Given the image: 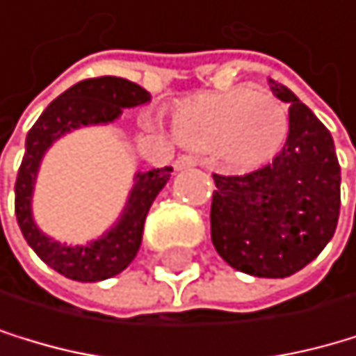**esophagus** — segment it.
Returning a JSON list of instances; mask_svg holds the SVG:
<instances>
[{
  "instance_id": "34e87169",
  "label": "esophagus",
  "mask_w": 356,
  "mask_h": 356,
  "mask_svg": "<svg viewBox=\"0 0 356 356\" xmlns=\"http://www.w3.org/2000/svg\"><path fill=\"white\" fill-rule=\"evenodd\" d=\"M190 166H197V157L195 155H179L175 159V168L177 170H184V168H190Z\"/></svg>"
}]
</instances>
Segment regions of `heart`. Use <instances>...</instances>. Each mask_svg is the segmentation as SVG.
<instances>
[{"instance_id":"1","label":"heart","mask_w":356,"mask_h":356,"mask_svg":"<svg viewBox=\"0 0 356 356\" xmlns=\"http://www.w3.org/2000/svg\"><path fill=\"white\" fill-rule=\"evenodd\" d=\"M172 127L177 138L188 146L221 151L238 166H256L282 148L289 113L275 96L236 87L177 104Z\"/></svg>"}]
</instances>
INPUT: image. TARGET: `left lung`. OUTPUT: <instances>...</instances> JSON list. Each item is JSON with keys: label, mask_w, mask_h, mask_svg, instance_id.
<instances>
[{"label": "left lung", "mask_w": 356, "mask_h": 356, "mask_svg": "<svg viewBox=\"0 0 356 356\" xmlns=\"http://www.w3.org/2000/svg\"><path fill=\"white\" fill-rule=\"evenodd\" d=\"M289 102L282 151L245 175H212V243L229 267L258 278H286L307 267L332 238L339 218L341 170L328 129L284 85Z\"/></svg>", "instance_id": "left-lung-1"}]
</instances>
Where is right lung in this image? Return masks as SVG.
I'll use <instances>...</instances> for the list:
<instances>
[{
    "label": "right lung",
    "instance_id": "right-lung-1",
    "mask_svg": "<svg viewBox=\"0 0 356 356\" xmlns=\"http://www.w3.org/2000/svg\"><path fill=\"white\" fill-rule=\"evenodd\" d=\"M151 100V94L127 78L118 76H98L76 83L65 94H60L54 102H49L41 118L34 122L26 138V153L15 181V214L21 234L28 241L45 265L63 273L70 280L96 282L111 278L124 271L135 258L142 243L144 221L151 203L159 195V190L170 179L172 168H153L148 172H138V184L129 197L124 214L120 223L106 232L102 238L89 243L87 247H67L60 245L45 234L32 221L30 199L32 186L37 179L39 161L47 146L63 133L83 124H104L115 120L122 109L138 106Z\"/></svg>",
    "mask_w": 356,
    "mask_h": 356
}]
</instances>
